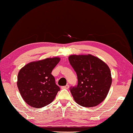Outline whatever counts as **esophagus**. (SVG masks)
I'll return each mask as SVG.
<instances>
[{
    "instance_id": "esophagus-1",
    "label": "esophagus",
    "mask_w": 133,
    "mask_h": 133,
    "mask_svg": "<svg viewBox=\"0 0 133 133\" xmlns=\"http://www.w3.org/2000/svg\"><path fill=\"white\" fill-rule=\"evenodd\" d=\"M69 88V85H64V86H63V87H61V89H68Z\"/></svg>"
}]
</instances>
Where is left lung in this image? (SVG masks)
Listing matches in <instances>:
<instances>
[{"mask_svg": "<svg viewBox=\"0 0 133 133\" xmlns=\"http://www.w3.org/2000/svg\"><path fill=\"white\" fill-rule=\"evenodd\" d=\"M69 61L78 78V85L70 87L74 100L80 105L92 107L105 99L111 85L109 67L91 55H72Z\"/></svg>", "mask_w": 133, "mask_h": 133, "instance_id": "left-lung-1", "label": "left lung"}]
</instances>
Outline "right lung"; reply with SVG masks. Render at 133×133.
Instances as JSON below:
<instances>
[{
  "label": "right lung",
  "mask_w": 133,
  "mask_h": 133,
  "mask_svg": "<svg viewBox=\"0 0 133 133\" xmlns=\"http://www.w3.org/2000/svg\"><path fill=\"white\" fill-rule=\"evenodd\" d=\"M59 60L55 57L31 62L20 70L18 90L23 100L32 107L40 108L51 103L60 90L51 74Z\"/></svg>",
  "instance_id": "right-lung-1"
}]
</instances>
